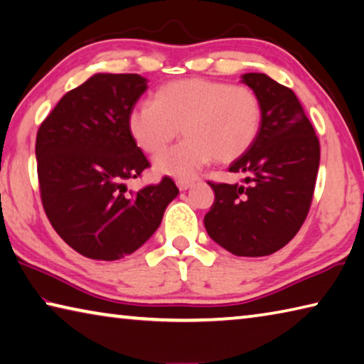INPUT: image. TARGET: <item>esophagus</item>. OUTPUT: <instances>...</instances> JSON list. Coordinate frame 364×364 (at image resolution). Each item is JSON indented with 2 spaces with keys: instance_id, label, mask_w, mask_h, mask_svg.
<instances>
[{
  "instance_id": "obj_1",
  "label": "esophagus",
  "mask_w": 364,
  "mask_h": 364,
  "mask_svg": "<svg viewBox=\"0 0 364 364\" xmlns=\"http://www.w3.org/2000/svg\"><path fill=\"white\" fill-rule=\"evenodd\" d=\"M176 186L180 188V191H186V189L193 186V181H191V180H176Z\"/></svg>"
}]
</instances>
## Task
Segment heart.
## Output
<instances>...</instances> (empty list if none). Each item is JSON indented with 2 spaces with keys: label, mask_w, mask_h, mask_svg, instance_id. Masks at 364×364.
<instances>
[{
  "label": "heart",
  "mask_w": 364,
  "mask_h": 364,
  "mask_svg": "<svg viewBox=\"0 0 364 364\" xmlns=\"http://www.w3.org/2000/svg\"><path fill=\"white\" fill-rule=\"evenodd\" d=\"M263 106L250 86L210 78H184L154 91L152 101L133 107L128 132L139 149L156 156L184 134V141L154 162L159 173L188 180L212 159L230 164L255 144Z\"/></svg>",
  "instance_id": "1"
}]
</instances>
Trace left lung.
<instances>
[{"instance_id":"8db88e82","label":"left lung","mask_w":364,"mask_h":364,"mask_svg":"<svg viewBox=\"0 0 364 364\" xmlns=\"http://www.w3.org/2000/svg\"><path fill=\"white\" fill-rule=\"evenodd\" d=\"M242 82L260 97L255 144L230 167L239 184L208 181L215 200L204 225L215 242L237 257H264L284 247L310 210L319 167V141L294 91L264 73Z\"/></svg>"}]
</instances>
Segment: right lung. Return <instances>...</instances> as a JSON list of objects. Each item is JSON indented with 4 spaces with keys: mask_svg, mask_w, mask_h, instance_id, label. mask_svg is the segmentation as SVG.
I'll return each mask as SVG.
<instances>
[{
    "mask_svg": "<svg viewBox=\"0 0 364 364\" xmlns=\"http://www.w3.org/2000/svg\"><path fill=\"white\" fill-rule=\"evenodd\" d=\"M147 88L136 73H96L65 93L36 133V170L49 223L73 250L112 262L149 239L178 196L164 176L138 193L125 181L151 167L128 132Z\"/></svg>",
    "mask_w": 364,
    "mask_h": 364,
    "instance_id": "1",
    "label": "right lung"
}]
</instances>
